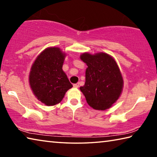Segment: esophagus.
I'll list each match as a JSON object with an SVG mask.
<instances>
[{"mask_svg":"<svg viewBox=\"0 0 157 157\" xmlns=\"http://www.w3.org/2000/svg\"><path fill=\"white\" fill-rule=\"evenodd\" d=\"M73 86L75 87V88H78V87H79V83L74 84H73Z\"/></svg>","mask_w":157,"mask_h":157,"instance_id":"obj_1","label":"esophagus"}]
</instances>
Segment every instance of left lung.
Masks as SVG:
<instances>
[{
    "label": "left lung",
    "instance_id": "1",
    "mask_svg": "<svg viewBox=\"0 0 157 157\" xmlns=\"http://www.w3.org/2000/svg\"><path fill=\"white\" fill-rule=\"evenodd\" d=\"M80 59L86 63V82L80 90L90 107L96 110L110 108L118 99L123 79L116 61L104 52L84 53Z\"/></svg>",
    "mask_w": 157,
    "mask_h": 157
}]
</instances>
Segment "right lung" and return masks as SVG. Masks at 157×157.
I'll use <instances>...</instances> for the list:
<instances>
[{
  "label": "right lung",
  "instance_id": "add662e5",
  "mask_svg": "<svg viewBox=\"0 0 157 157\" xmlns=\"http://www.w3.org/2000/svg\"><path fill=\"white\" fill-rule=\"evenodd\" d=\"M65 54L59 48H48L39 55L32 66L29 81L34 94L47 106L59 103L72 88L62 70Z\"/></svg>",
  "mask_w": 157,
  "mask_h": 157
}]
</instances>
